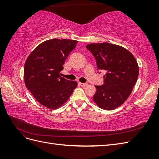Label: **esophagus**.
<instances>
[{"instance_id": "1", "label": "esophagus", "mask_w": 159, "mask_h": 159, "mask_svg": "<svg viewBox=\"0 0 159 159\" xmlns=\"http://www.w3.org/2000/svg\"><path fill=\"white\" fill-rule=\"evenodd\" d=\"M79 85H80V86H82V87H85V86H86V85H88V83H79Z\"/></svg>"}]
</instances>
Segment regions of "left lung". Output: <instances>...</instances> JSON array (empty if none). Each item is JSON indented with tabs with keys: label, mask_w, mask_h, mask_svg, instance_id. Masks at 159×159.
I'll use <instances>...</instances> for the list:
<instances>
[{
	"label": "left lung",
	"mask_w": 159,
	"mask_h": 159,
	"mask_svg": "<svg viewBox=\"0 0 159 159\" xmlns=\"http://www.w3.org/2000/svg\"><path fill=\"white\" fill-rule=\"evenodd\" d=\"M86 48L95 57L98 70L106 72L103 84L95 85L93 101L105 110L119 107L131 95L137 82V61L127 49L110 43L90 44Z\"/></svg>",
	"instance_id": "8db88e82"
}]
</instances>
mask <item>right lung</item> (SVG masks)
I'll use <instances>...</instances> for the list:
<instances>
[{
    "label": "right lung",
    "mask_w": 159,
    "mask_h": 159,
    "mask_svg": "<svg viewBox=\"0 0 159 159\" xmlns=\"http://www.w3.org/2000/svg\"><path fill=\"white\" fill-rule=\"evenodd\" d=\"M78 41L52 39L42 42L28 57L24 69L26 88L41 105L51 109L60 107L78 86L60 75L67 57Z\"/></svg>",
    "instance_id": "obj_1"
}]
</instances>
